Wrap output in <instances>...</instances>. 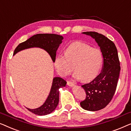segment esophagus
I'll use <instances>...</instances> for the list:
<instances>
[{"label": "esophagus", "instance_id": "obj_1", "mask_svg": "<svg viewBox=\"0 0 131 131\" xmlns=\"http://www.w3.org/2000/svg\"><path fill=\"white\" fill-rule=\"evenodd\" d=\"M67 84L68 85H69V86H74V84H73V82L72 81H67Z\"/></svg>", "mask_w": 131, "mask_h": 131}]
</instances>
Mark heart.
<instances>
[{
  "instance_id": "1",
  "label": "heart",
  "mask_w": 131,
  "mask_h": 131,
  "mask_svg": "<svg viewBox=\"0 0 131 131\" xmlns=\"http://www.w3.org/2000/svg\"><path fill=\"white\" fill-rule=\"evenodd\" d=\"M103 60L102 52L99 49H93L86 44L75 42L66 47L64 55L59 54L56 57L54 66L58 73L62 77L68 75L73 68L75 78L88 82L99 75Z\"/></svg>"
}]
</instances>
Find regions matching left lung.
<instances>
[{"label": "left lung", "instance_id": "left-lung-1", "mask_svg": "<svg viewBox=\"0 0 131 131\" xmlns=\"http://www.w3.org/2000/svg\"><path fill=\"white\" fill-rule=\"evenodd\" d=\"M82 34L95 39L103 57L102 72L90 83L81 86L86 93V98L80 103L81 106L88 111H97L104 108L113 98L121 71L120 62L116 47L107 37L93 31Z\"/></svg>", "mask_w": 131, "mask_h": 131}]
</instances>
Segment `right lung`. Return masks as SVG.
I'll list each match as a JSON object with an SVG mask.
<instances>
[{
	"mask_svg": "<svg viewBox=\"0 0 131 131\" xmlns=\"http://www.w3.org/2000/svg\"><path fill=\"white\" fill-rule=\"evenodd\" d=\"M63 37L62 36L54 34H38L31 37L26 41L20 43L15 49L14 55L23 50L31 47H39L47 51L50 56L53 62L56 58V51L62 43ZM66 81L60 77H54L49 95L45 103L39 107L31 109L27 108L29 111L36 115L43 116L51 113L54 111L59 103L60 88L65 86Z\"/></svg>",
	"mask_w": 131,
	"mask_h": 131,
	"instance_id": "obj_1",
	"label": "right lung"
}]
</instances>
